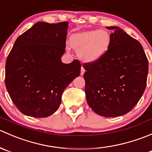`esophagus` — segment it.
Listing matches in <instances>:
<instances>
[{"instance_id":"obj_1","label":"esophagus","mask_w":152,"mask_h":152,"mask_svg":"<svg viewBox=\"0 0 152 152\" xmlns=\"http://www.w3.org/2000/svg\"><path fill=\"white\" fill-rule=\"evenodd\" d=\"M85 72V68H84V67L82 66V67H81V75H82H82H84Z\"/></svg>"}]
</instances>
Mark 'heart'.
<instances>
[{
	"label": "heart",
	"instance_id": "1",
	"mask_svg": "<svg viewBox=\"0 0 152 152\" xmlns=\"http://www.w3.org/2000/svg\"><path fill=\"white\" fill-rule=\"evenodd\" d=\"M109 33L101 29L84 31L71 36L72 47L79 49V56L83 61L93 62L99 60L107 53L110 45Z\"/></svg>",
	"mask_w": 152,
	"mask_h": 152
}]
</instances>
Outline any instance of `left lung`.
<instances>
[{
	"mask_svg": "<svg viewBox=\"0 0 152 152\" xmlns=\"http://www.w3.org/2000/svg\"><path fill=\"white\" fill-rule=\"evenodd\" d=\"M110 45L99 60L84 63L86 99L90 108L104 117L126 114L145 89L148 62L141 44L119 27H107Z\"/></svg>",
	"mask_w": 152,
	"mask_h": 152,
	"instance_id": "8db88e82",
	"label": "left lung"
}]
</instances>
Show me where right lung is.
Masks as SVG:
<instances>
[{
  "label": "right lung",
  "mask_w": 152,
  "mask_h": 152,
  "mask_svg": "<svg viewBox=\"0 0 152 152\" xmlns=\"http://www.w3.org/2000/svg\"><path fill=\"white\" fill-rule=\"evenodd\" d=\"M68 23L38 22L19 36L6 62L5 84L12 102L28 116L54 113L62 94L80 74L78 59L64 64Z\"/></svg>",
  "instance_id": "add662e5"
}]
</instances>
